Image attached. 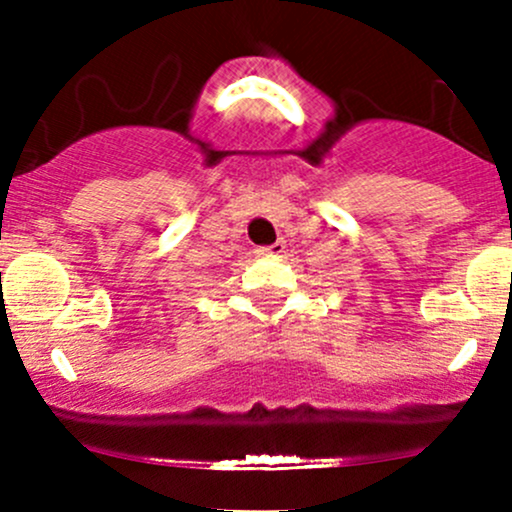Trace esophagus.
Listing matches in <instances>:
<instances>
[{
	"instance_id": "34e87169",
	"label": "esophagus",
	"mask_w": 512,
	"mask_h": 512,
	"mask_svg": "<svg viewBox=\"0 0 512 512\" xmlns=\"http://www.w3.org/2000/svg\"><path fill=\"white\" fill-rule=\"evenodd\" d=\"M284 240H276V243H272V245H264V248H257L255 252L257 255H262V257H272V255H281V252H284Z\"/></svg>"
}]
</instances>
